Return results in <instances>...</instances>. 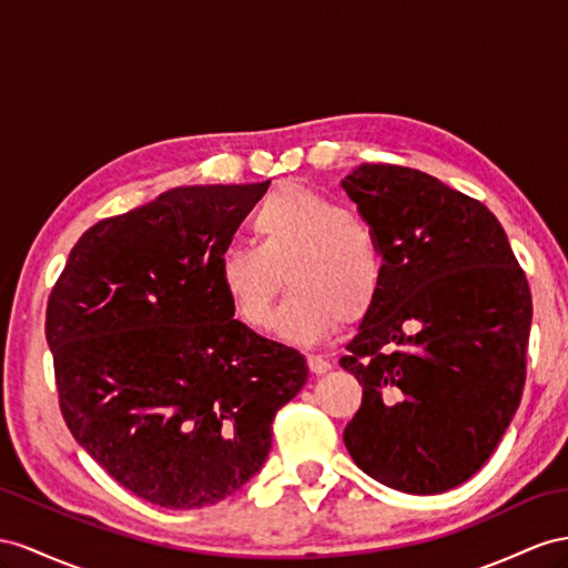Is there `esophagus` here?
<instances>
[{"label":"esophagus","instance_id":"1","mask_svg":"<svg viewBox=\"0 0 568 568\" xmlns=\"http://www.w3.org/2000/svg\"><path fill=\"white\" fill-rule=\"evenodd\" d=\"M307 365H310V372L316 376L331 372V362L324 359L322 355H307Z\"/></svg>","mask_w":568,"mask_h":568}]
</instances>
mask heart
<instances>
[{"instance_id": "1", "label": "heart", "mask_w": 568, "mask_h": 568, "mask_svg": "<svg viewBox=\"0 0 568 568\" xmlns=\"http://www.w3.org/2000/svg\"><path fill=\"white\" fill-rule=\"evenodd\" d=\"M254 240L217 254V281L246 326L271 322L283 273L293 293L275 316L283 341L312 345L365 316L382 293L384 254L374 230L338 201L281 184L252 215Z\"/></svg>"}]
</instances>
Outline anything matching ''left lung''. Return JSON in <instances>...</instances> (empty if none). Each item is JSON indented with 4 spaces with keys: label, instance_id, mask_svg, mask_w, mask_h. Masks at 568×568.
<instances>
[{
    "label": "left lung",
    "instance_id": "obj_1",
    "mask_svg": "<svg viewBox=\"0 0 568 568\" xmlns=\"http://www.w3.org/2000/svg\"><path fill=\"white\" fill-rule=\"evenodd\" d=\"M341 186L384 254L382 293L341 357L362 384L343 442L376 483L442 494L483 468L518 410L526 273L485 203L427 172L367 163Z\"/></svg>",
    "mask_w": 568,
    "mask_h": 568
}]
</instances>
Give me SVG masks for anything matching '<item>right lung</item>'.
Returning <instances> with one entry per match:
<instances>
[{"mask_svg":"<svg viewBox=\"0 0 568 568\" xmlns=\"http://www.w3.org/2000/svg\"><path fill=\"white\" fill-rule=\"evenodd\" d=\"M174 186L85 230L48 302L45 336L74 439L136 497L223 501L261 470L307 359L235 318L217 254L266 194Z\"/></svg>","mask_w":568,"mask_h":568,"instance_id":"obj_1","label":"right lung"}]
</instances>
